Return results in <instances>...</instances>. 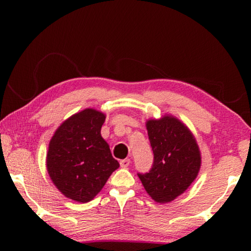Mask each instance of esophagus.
<instances>
[{
    "label": "esophagus",
    "mask_w": 251,
    "mask_h": 251,
    "mask_svg": "<svg viewBox=\"0 0 251 251\" xmlns=\"http://www.w3.org/2000/svg\"><path fill=\"white\" fill-rule=\"evenodd\" d=\"M129 164H130V159H128V158L121 160V167H123V168H127L129 166Z\"/></svg>",
    "instance_id": "1"
}]
</instances>
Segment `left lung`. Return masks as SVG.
<instances>
[{"instance_id": "obj_1", "label": "left lung", "mask_w": 251, "mask_h": 251, "mask_svg": "<svg viewBox=\"0 0 251 251\" xmlns=\"http://www.w3.org/2000/svg\"><path fill=\"white\" fill-rule=\"evenodd\" d=\"M154 164L146 174H138L144 188L156 202L173 201L196 179L201 154L190 129L177 117L161 116L146 122Z\"/></svg>"}]
</instances>
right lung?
I'll return each mask as SVG.
<instances>
[{"label":"right lung","instance_id":"obj_1","mask_svg":"<svg viewBox=\"0 0 251 251\" xmlns=\"http://www.w3.org/2000/svg\"><path fill=\"white\" fill-rule=\"evenodd\" d=\"M104 113L85 108L67 118L55 130L46 154L50 180L65 197L88 202L120 167L101 137Z\"/></svg>","mask_w":251,"mask_h":251}]
</instances>
